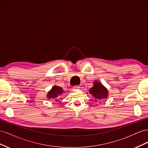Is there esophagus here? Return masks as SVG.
Listing matches in <instances>:
<instances>
[{"label": "esophagus", "mask_w": 148, "mask_h": 148, "mask_svg": "<svg viewBox=\"0 0 148 148\" xmlns=\"http://www.w3.org/2000/svg\"><path fill=\"white\" fill-rule=\"evenodd\" d=\"M79 89V87L78 86H75L73 87V91H75V90H78V89Z\"/></svg>", "instance_id": "esophagus-1"}]
</instances>
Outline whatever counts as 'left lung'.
I'll return each mask as SVG.
<instances>
[{
  "mask_svg": "<svg viewBox=\"0 0 148 148\" xmlns=\"http://www.w3.org/2000/svg\"><path fill=\"white\" fill-rule=\"evenodd\" d=\"M89 92L96 99H106L108 95L106 88L103 86L101 83L97 81L95 82L93 87L89 89Z\"/></svg>",
  "mask_w": 148,
  "mask_h": 148,
  "instance_id": "8db88e82",
  "label": "left lung"
}]
</instances>
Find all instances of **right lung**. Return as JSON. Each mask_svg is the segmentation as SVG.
<instances>
[{
  "label": "right lung",
  "instance_id": "obj_1",
  "mask_svg": "<svg viewBox=\"0 0 148 148\" xmlns=\"http://www.w3.org/2000/svg\"><path fill=\"white\" fill-rule=\"evenodd\" d=\"M63 89L62 88H61L60 87H59L57 86H53L51 90L49 92L48 95H47V97L49 99H56V100L57 101V99H59L58 98L59 97V96L63 94ZM58 99H57L56 98Z\"/></svg>",
  "mask_w": 148,
  "mask_h": 148
}]
</instances>
